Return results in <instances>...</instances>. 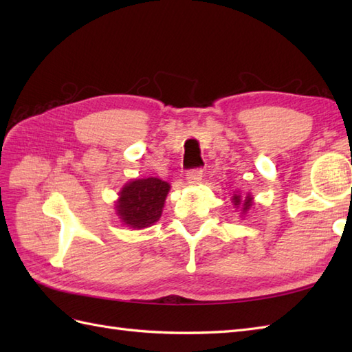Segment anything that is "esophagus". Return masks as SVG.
<instances>
[{
  "instance_id": "1",
  "label": "esophagus",
  "mask_w": 352,
  "mask_h": 352,
  "mask_svg": "<svg viewBox=\"0 0 352 352\" xmlns=\"http://www.w3.org/2000/svg\"><path fill=\"white\" fill-rule=\"evenodd\" d=\"M201 177H203V170L200 167L188 170V173H186L188 184H192V185L194 184H199L201 181Z\"/></svg>"
}]
</instances>
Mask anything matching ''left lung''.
<instances>
[{
  "label": "left lung",
  "mask_w": 352,
  "mask_h": 352,
  "mask_svg": "<svg viewBox=\"0 0 352 352\" xmlns=\"http://www.w3.org/2000/svg\"><path fill=\"white\" fill-rule=\"evenodd\" d=\"M233 203H234V206H242V209H243V212H246L248 209L251 208V203H252V199H251V195H248L246 199H243V200H241V195H237V194H234V199H233Z\"/></svg>",
  "instance_id": "8db88e82"
}]
</instances>
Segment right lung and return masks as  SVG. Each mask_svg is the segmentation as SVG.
Instances as JSON below:
<instances>
[{"instance_id": "obj_1", "label": "right lung", "mask_w": 352, "mask_h": 352, "mask_svg": "<svg viewBox=\"0 0 352 352\" xmlns=\"http://www.w3.org/2000/svg\"><path fill=\"white\" fill-rule=\"evenodd\" d=\"M170 185L158 177L137 179L126 184L118 200V215L124 224L144 228L161 217Z\"/></svg>"}]
</instances>
